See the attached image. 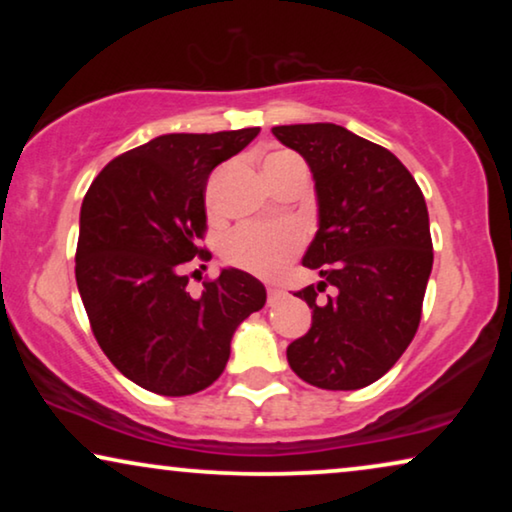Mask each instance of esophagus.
<instances>
[{
    "label": "esophagus",
    "instance_id": "obj_1",
    "mask_svg": "<svg viewBox=\"0 0 512 512\" xmlns=\"http://www.w3.org/2000/svg\"><path fill=\"white\" fill-rule=\"evenodd\" d=\"M284 296V291L282 289H277V286H268V303L272 305L275 303V300H279Z\"/></svg>",
    "mask_w": 512,
    "mask_h": 512
}]
</instances>
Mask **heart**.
I'll list each match as a JSON object with an SVG mask.
<instances>
[{
	"label": "heart",
	"mask_w": 512,
	"mask_h": 512,
	"mask_svg": "<svg viewBox=\"0 0 512 512\" xmlns=\"http://www.w3.org/2000/svg\"><path fill=\"white\" fill-rule=\"evenodd\" d=\"M286 160L300 158L289 151H279L265 160V167ZM303 242L305 235L296 223H244L223 240L221 256L237 270L258 277H275L303 249Z\"/></svg>",
	"instance_id": "b5f03b06"
}]
</instances>
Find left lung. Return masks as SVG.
I'll use <instances>...</instances> for the list:
<instances>
[{
    "label": "left lung",
    "mask_w": 512,
    "mask_h": 512,
    "mask_svg": "<svg viewBox=\"0 0 512 512\" xmlns=\"http://www.w3.org/2000/svg\"><path fill=\"white\" fill-rule=\"evenodd\" d=\"M314 174L319 230L303 265L324 282L293 293L312 326L286 359L300 380L352 391L387 373L415 338L433 265L422 188L401 160L333 123L277 125ZM331 285L333 294L321 299Z\"/></svg>",
    "instance_id": "left-lung-1"
}]
</instances>
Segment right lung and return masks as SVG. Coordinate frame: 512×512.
I'll list each match as a JSON object with an SVG mask.
<instances>
[{"label": "right lung", "instance_id": "add662e5", "mask_svg": "<svg viewBox=\"0 0 512 512\" xmlns=\"http://www.w3.org/2000/svg\"><path fill=\"white\" fill-rule=\"evenodd\" d=\"M261 128L163 135L116 156L81 205L76 284L97 345L121 373L160 396L207 389L226 368L237 324L265 305L242 270H221L198 298L186 265L207 263L205 191L216 165Z\"/></svg>", "mask_w": 512, "mask_h": 512}]
</instances>
